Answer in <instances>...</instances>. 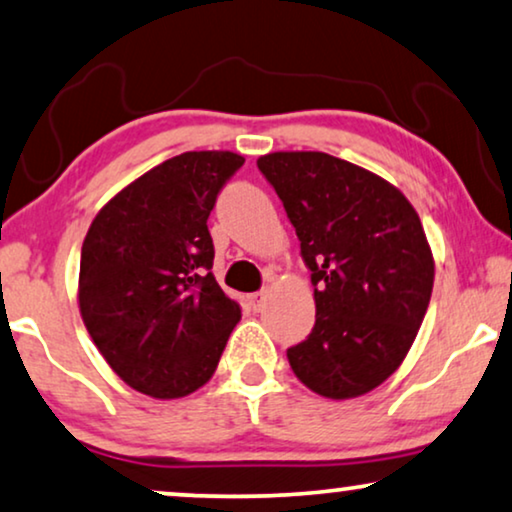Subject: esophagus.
<instances>
[{"label": "esophagus", "mask_w": 512, "mask_h": 512, "mask_svg": "<svg viewBox=\"0 0 512 512\" xmlns=\"http://www.w3.org/2000/svg\"><path fill=\"white\" fill-rule=\"evenodd\" d=\"M250 306H253V311H262L264 308V301H266V292H255L250 294Z\"/></svg>", "instance_id": "obj_1"}]
</instances>
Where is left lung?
Returning a JSON list of instances; mask_svg holds the SVG:
<instances>
[{
  "label": "left lung",
  "mask_w": 512,
  "mask_h": 512,
  "mask_svg": "<svg viewBox=\"0 0 512 512\" xmlns=\"http://www.w3.org/2000/svg\"><path fill=\"white\" fill-rule=\"evenodd\" d=\"M283 201L315 287V325L287 348L301 383L327 399L371 392L413 345L434 257L415 208L397 187L327 153L257 160Z\"/></svg>",
  "instance_id": "1"
}]
</instances>
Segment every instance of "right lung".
Here are the masks:
<instances>
[{
    "mask_svg": "<svg viewBox=\"0 0 512 512\" xmlns=\"http://www.w3.org/2000/svg\"><path fill=\"white\" fill-rule=\"evenodd\" d=\"M243 162L227 150L176 155L92 220L78 306L99 352L136 392L178 399L199 390L241 320L211 273L206 220Z\"/></svg>",
    "mask_w": 512,
    "mask_h": 512,
    "instance_id": "obj_1",
    "label": "right lung"
}]
</instances>
